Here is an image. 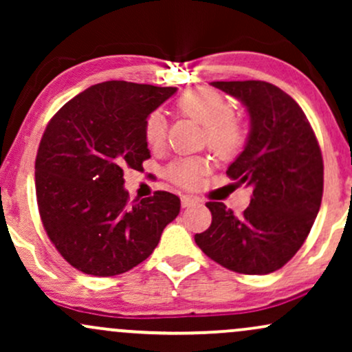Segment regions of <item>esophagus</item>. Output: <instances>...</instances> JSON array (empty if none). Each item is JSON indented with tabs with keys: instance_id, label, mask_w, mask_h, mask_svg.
Instances as JSON below:
<instances>
[{
	"instance_id": "obj_1",
	"label": "esophagus",
	"mask_w": 352,
	"mask_h": 352,
	"mask_svg": "<svg viewBox=\"0 0 352 352\" xmlns=\"http://www.w3.org/2000/svg\"><path fill=\"white\" fill-rule=\"evenodd\" d=\"M199 199H195V197H190V195H184L182 197V207L184 208H188V207H193V205L199 204Z\"/></svg>"
}]
</instances>
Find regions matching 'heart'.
<instances>
[{
	"mask_svg": "<svg viewBox=\"0 0 352 352\" xmlns=\"http://www.w3.org/2000/svg\"><path fill=\"white\" fill-rule=\"evenodd\" d=\"M177 112L205 127V144L220 159H232L245 142V129L233 117L232 102L212 87H195L175 100ZM145 142L160 148L167 137V124L160 112H152L144 124ZM208 162L204 159H180L168 165L167 177L180 187H197L204 179Z\"/></svg>",
	"mask_w": 352,
	"mask_h": 352,
	"instance_id": "obj_1",
	"label": "heart"
}]
</instances>
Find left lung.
<instances>
[{"instance_id": "obj_1", "label": "left lung", "mask_w": 352, "mask_h": 352, "mask_svg": "<svg viewBox=\"0 0 352 352\" xmlns=\"http://www.w3.org/2000/svg\"><path fill=\"white\" fill-rule=\"evenodd\" d=\"M250 114L245 148L227 175L253 188L250 207L233 215L208 201L212 225L195 243L218 265L243 274L280 270L305 243L322 199L321 148L292 96L265 80H217Z\"/></svg>"}]
</instances>
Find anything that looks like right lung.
Listing matches in <instances>:
<instances>
[{
	"instance_id": "obj_1",
	"label": "right lung",
	"mask_w": 352,
	"mask_h": 352,
	"mask_svg": "<svg viewBox=\"0 0 352 352\" xmlns=\"http://www.w3.org/2000/svg\"><path fill=\"white\" fill-rule=\"evenodd\" d=\"M177 87L107 80L56 112L36 155V199L47 236L60 256L92 276H116L142 263L180 199L155 192L129 204L124 170L151 159L145 119Z\"/></svg>"
}]
</instances>
